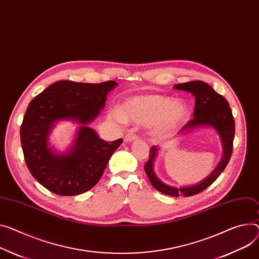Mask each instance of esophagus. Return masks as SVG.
Returning a JSON list of instances; mask_svg holds the SVG:
<instances>
[{
    "mask_svg": "<svg viewBox=\"0 0 259 259\" xmlns=\"http://www.w3.org/2000/svg\"><path fill=\"white\" fill-rule=\"evenodd\" d=\"M136 139H137V135L134 132H130L124 137V142H132V141L136 140Z\"/></svg>",
    "mask_w": 259,
    "mask_h": 259,
    "instance_id": "34e87169",
    "label": "esophagus"
}]
</instances>
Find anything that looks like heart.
I'll list each match as a JSON object with an SVG mask.
<instances>
[{
	"label": "heart",
	"instance_id": "heart-1",
	"mask_svg": "<svg viewBox=\"0 0 259 259\" xmlns=\"http://www.w3.org/2000/svg\"><path fill=\"white\" fill-rule=\"evenodd\" d=\"M189 108L182 101L161 95H145L128 98L111 117L117 121H133L153 124L156 134H168L177 130L189 117Z\"/></svg>",
	"mask_w": 259,
	"mask_h": 259
}]
</instances>
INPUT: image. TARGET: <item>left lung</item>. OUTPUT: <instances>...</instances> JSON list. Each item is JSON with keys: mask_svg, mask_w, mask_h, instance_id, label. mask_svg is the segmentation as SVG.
I'll return each instance as SVG.
<instances>
[{"mask_svg": "<svg viewBox=\"0 0 259 259\" xmlns=\"http://www.w3.org/2000/svg\"><path fill=\"white\" fill-rule=\"evenodd\" d=\"M174 88L178 90H185L191 92L195 96V107L193 112L194 118L191 119V120L181 130V132L184 133L188 130L201 125L212 126L221 137L224 149L223 157L221 162L215 167V169L211 172V174L208 175L203 182L196 186L181 189L169 187L158 181L157 177L155 176L152 169V164L154 156L156 155L157 147H150L149 157L148 161L144 165V169L151 185L158 192L173 197H190L208 188L226 168L233 150V138L235 132L234 118L232 116L231 109L229 108V104L226 99L221 94L217 93L208 84L202 81H192L188 83H182L175 85Z\"/></svg>", "mask_w": 259, "mask_h": 259, "instance_id": "left-lung-1", "label": "left lung"}]
</instances>
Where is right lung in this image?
Instances as JSON below:
<instances>
[{"label": "right lung", "mask_w": 259, "mask_h": 259, "mask_svg": "<svg viewBox=\"0 0 259 259\" xmlns=\"http://www.w3.org/2000/svg\"><path fill=\"white\" fill-rule=\"evenodd\" d=\"M114 81L98 84L59 81L39 93L28 106L21 125V142L26 164L35 180L49 191L73 196L92 189L122 139L106 142L85 124L104 109ZM59 118L84 124L68 155L57 156L47 145V135Z\"/></svg>", "instance_id": "1"}]
</instances>
